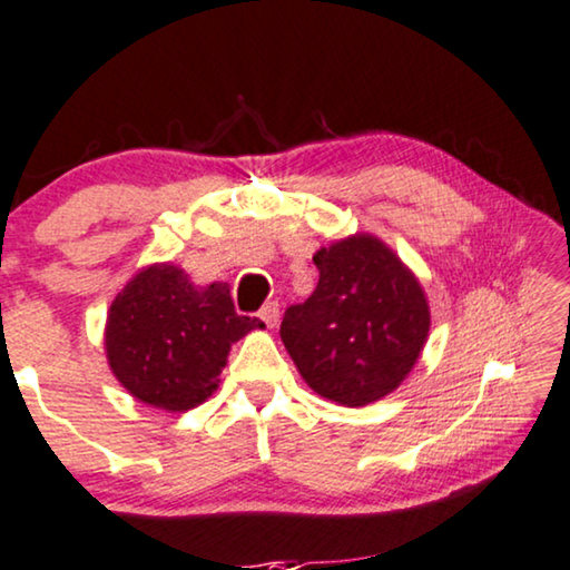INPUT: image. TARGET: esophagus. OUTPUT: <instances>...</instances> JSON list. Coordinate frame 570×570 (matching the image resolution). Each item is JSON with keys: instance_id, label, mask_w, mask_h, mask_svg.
<instances>
[{"instance_id": "1", "label": "esophagus", "mask_w": 570, "mask_h": 570, "mask_svg": "<svg viewBox=\"0 0 570 570\" xmlns=\"http://www.w3.org/2000/svg\"><path fill=\"white\" fill-rule=\"evenodd\" d=\"M261 320L266 323L268 327H276L278 320H282V312H278V304L276 302H268L266 307L261 309Z\"/></svg>"}]
</instances>
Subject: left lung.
I'll list each match as a JSON object with an SVG mask.
<instances>
[{
	"label": "left lung",
	"mask_w": 570,
	"mask_h": 570,
	"mask_svg": "<svg viewBox=\"0 0 570 570\" xmlns=\"http://www.w3.org/2000/svg\"><path fill=\"white\" fill-rule=\"evenodd\" d=\"M317 288L284 312L282 341L317 395L364 407L395 392L429 341L426 292L380 237L335 239L312 255Z\"/></svg>",
	"instance_id": "left-lung-1"
}]
</instances>
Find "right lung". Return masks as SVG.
<instances>
[{
	"label": "right lung",
	"mask_w": 570,
	"mask_h": 570,
	"mask_svg": "<svg viewBox=\"0 0 570 570\" xmlns=\"http://www.w3.org/2000/svg\"><path fill=\"white\" fill-rule=\"evenodd\" d=\"M263 327L232 304L229 286H196L175 263H151L128 278L106 320L110 372L128 395L186 413L219 387L232 343Z\"/></svg>",
	"instance_id": "1"
}]
</instances>
